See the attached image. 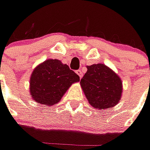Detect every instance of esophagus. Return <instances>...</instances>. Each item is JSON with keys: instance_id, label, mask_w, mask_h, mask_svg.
<instances>
[{"instance_id": "34e87169", "label": "esophagus", "mask_w": 150, "mask_h": 150, "mask_svg": "<svg viewBox=\"0 0 150 150\" xmlns=\"http://www.w3.org/2000/svg\"><path fill=\"white\" fill-rule=\"evenodd\" d=\"M75 72H76V74H77V75H79V77H80V78L81 79V77L83 76V74H82V71H81V69H78V70H76Z\"/></svg>"}]
</instances>
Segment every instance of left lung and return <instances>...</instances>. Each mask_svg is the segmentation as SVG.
Returning a JSON list of instances; mask_svg holds the SVG:
<instances>
[{
  "label": "left lung",
  "mask_w": 150,
  "mask_h": 150,
  "mask_svg": "<svg viewBox=\"0 0 150 150\" xmlns=\"http://www.w3.org/2000/svg\"><path fill=\"white\" fill-rule=\"evenodd\" d=\"M86 68L81 86L89 103L97 110L110 109L118 104L123 90L119 75L103 64Z\"/></svg>",
  "instance_id": "left-lung-1"
}]
</instances>
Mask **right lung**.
<instances>
[{
	"instance_id": "add662e5",
	"label": "right lung",
	"mask_w": 150,
	"mask_h": 150,
	"mask_svg": "<svg viewBox=\"0 0 150 150\" xmlns=\"http://www.w3.org/2000/svg\"><path fill=\"white\" fill-rule=\"evenodd\" d=\"M79 75L57 59H47L35 68L30 80V93L34 101L51 106L57 103Z\"/></svg>"
}]
</instances>
